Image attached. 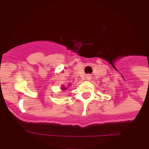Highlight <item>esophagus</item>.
Listing matches in <instances>:
<instances>
[{
  "mask_svg": "<svg viewBox=\"0 0 149 149\" xmlns=\"http://www.w3.org/2000/svg\"><path fill=\"white\" fill-rule=\"evenodd\" d=\"M86 80H88V81H89V80H91V79H92V76H91L90 74H89V75L86 76Z\"/></svg>",
  "mask_w": 149,
  "mask_h": 149,
  "instance_id": "esophagus-1",
  "label": "esophagus"
}]
</instances>
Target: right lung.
I'll return each instance as SVG.
<instances>
[{"label": "right lung", "instance_id": "right-lung-1", "mask_svg": "<svg viewBox=\"0 0 149 149\" xmlns=\"http://www.w3.org/2000/svg\"><path fill=\"white\" fill-rule=\"evenodd\" d=\"M62 89H63V90H66L67 89V88L66 87H65V86H62Z\"/></svg>", "mask_w": 149, "mask_h": 149}]
</instances>
